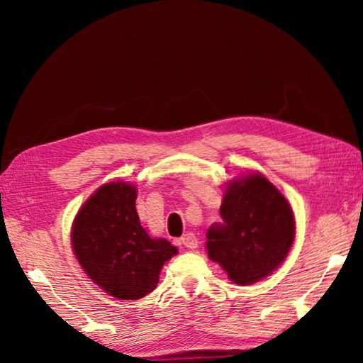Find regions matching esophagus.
I'll return each instance as SVG.
<instances>
[{
    "label": "esophagus",
    "mask_w": 363,
    "mask_h": 363,
    "mask_svg": "<svg viewBox=\"0 0 363 363\" xmlns=\"http://www.w3.org/2000/svg\"><path fill=\"white\" fill-rule=\"evenodd\" d=\"M181 243H182L186 248L194 250V248H196V245H199V238L195 237V233L187 232V233H184V235H182Z\"/></svg>",
    "instance_id": "34e87169"
}]
</instances>
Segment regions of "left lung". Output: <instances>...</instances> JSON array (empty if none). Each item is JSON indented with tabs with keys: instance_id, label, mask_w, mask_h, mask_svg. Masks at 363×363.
Wrapping results in <instances>:
<instances>
[{
	"instance_id": "1",
	"label": "left lung",
	"mask_w": 363,
	"mask_h": 363,
	"mask_svg": "<svg viewBox=\"0 0 363 363\" xmlns=\"http://www.w3.org/2000/svg\"><path fill=\"white\" fill-rule=\"evenodd\" d=\"M219 213L223 223L208 229L206 250L230 280L251 285L285 261L294 240L293 210L262 174L229 182Z\"/></svg>"
}]
</instances>
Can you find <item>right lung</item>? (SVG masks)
<instances>
[{
  "instance_id": "1",
  "label": "right lung",
  "mask_w": 363,
  "mask_h": 363,
  "mask_svg": "<svg viewBox=\"0 0 363 363\" xmlns=\"http://www.w3.org/2000/svg\"><path fill=\"white\" fill-rule=\"evenodd\" d=\"M138 190L108 182L86 200L72 227L79 266L104 291L140 299L155 290L163 264L177 253L164 238H150L136 211Z\"/></svg>"
}]
</instances>
